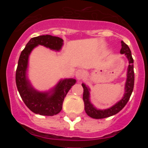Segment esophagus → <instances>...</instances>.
Here are the masks:
<instances>
[{
    "label": "esophagus",
    "mask_w": 148,
    "mask_h": 148,
    "mask_svg": "<svg viewBox=\"0 0 148 148\" xmlns=\"http://www.w3.org/2000/svg\"><path fill=\"white\" fill-rule=\"evenodd\" d=\"M84 76V72L82 70H78L75 73V77L78 80H82Z\"/></svg>",
    "instance_id": "1"
}]
</instances>
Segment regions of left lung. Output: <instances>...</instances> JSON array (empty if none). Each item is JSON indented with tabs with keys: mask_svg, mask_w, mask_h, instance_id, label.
<instances>
[{
	"mask_svg": "<svg viewBox=\"0 0 148 148\" xmlns=\"http://www.w3.org/2000/svg\"><path fill=\"white\" fill-rule=\"evenodd\" d=\"M121 43V49L120 50L121 54H125L126 58H127L129 65H128L127 70V79L125 82V94L123 95L122 99L116 102L114 105L110 108L104 110H99L95 108V106L90 102V88L84 83L82 84L84 88L83 100L84 102V110L85 112L90 117L93 119H104L110 117L113 115H116L119 111H121L125 108L127 101L130 99V95L133 90L134 87V70H133V59L131 55V51L130 48L125 44L123 40Z\"/></svg>",
	"mask_w": 148,
	"mask_h": 148,
	"instance_id": "8db88e82",
	"label": "left lung"
}]
</instances>
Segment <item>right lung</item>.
I'll list each match as a JSON object with an SVG mask.
<instances>
[{
	"label": "right lung",
	"mask_w": 148,
	"mask_h": 148,
	"mask_svg": "<svg viewBox=\"0 0 148 148\" xmlns=\"http://www.w3.org/2000/svg\"><path fill=\"white\" fill-rule=\"evenodd\" d=\"M38 45L58 52L64 45V40L49 35H40L29 40L18 60L15 74L17 88L22 100L30 110L42 116H54L61 112L64 98L76 83V80L74 78L61 79L54 87L45 92L35 90L27 77V68L30 53Z\"/></svg>",
	"instance_id": "right-lung-1"
}]
</instances>
